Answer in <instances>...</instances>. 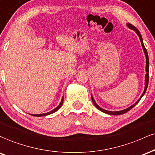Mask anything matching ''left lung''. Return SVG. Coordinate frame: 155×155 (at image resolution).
<instances>
[{
  "label": "left lung",
  "instance_id": "left-lung-1",
  "mask_svg": "<svg viewBox=\"0 0 155 155\" xmlns=\"http://www.w3.org/2000/svg\"><path fill=\"white\" fill-rule=\"evenodd\" d=\"M127 26H128V27L130 28L133 29V30H134V31H136V33H137V34H138V36H139V37H140V42H141L142 47H143V50H144V53H145V55H146V58H147V66H146V72H147V74H146V78H145V88H144V91H143V93L142 94L141 97H140V98H139V100H138V101H137V102H135V103L134 104V105H133L132 106H130V107H128V108L125 109V110H120V111H109V110H104V109H102V107H100V106H99L98 105H97V104L96 103V102H95L94 100L93 97L91 96V100H92V102H93L94 105H95V107H96L98 109V110H101V111H102V112L105 113V114H110V115H121V114H125V113L127 112V111H129L130 110H131V109L133 108V107H135V106L138 103L139 101L140 100V99H141V98H142V97L143 96V94H145L146 91H147V86H148V83H149V56H148L147 50V49H146L145 46H144V45H143V39H142L141 34H140V32H139V31L138 30V29H137L136 28H135V26H134L133 25H132V24L128 23V24H127Z\"/></svg>",
  "mask_w": 155,
  "mask_h": 155
}]
</instances>
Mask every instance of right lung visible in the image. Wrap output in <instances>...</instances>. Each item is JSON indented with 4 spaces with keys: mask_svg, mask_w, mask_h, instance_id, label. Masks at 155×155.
<instances>
[{
    "mask_svg": "<svg viewBox=\"0 0 155 155\" xmlns=\"http://www.w3.org/2000/svg\"><path fill=\"white\" fill-rule=\"evenodd\" d=\"M63 102H64V97L61 99V101L60 104H59L58 107H55L54 110H51V111H50V112L46 113V114H33V116H47V115H49V114H53V113H54V112H55V111H57V110H58L59 108H60L61 107L62 105H63Z\"/></svg>",
    "mask_w": 155,
    "mask_h": 155,
    "instance_id": "add662e5",
    "label": "right lung"
}]
</instances>
